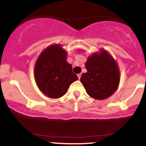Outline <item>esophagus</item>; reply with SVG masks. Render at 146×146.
Segmentation results:
<instances>
[{
    "label": "esophagus",
    "instance_id": "1",
    "mask_svg": "<svg viewBox=\"0 0 146 146\" xmlns=\"http://www.w3.org/2000/svg\"><path fill=\"white\" fill-rule=\"evenodd\" d=\"M81 76H82V74H77V76H78V78H79V79H80Z\"/></svg>",
    "mask_w": 146,
    "mask_h": 146
}]
</instances>
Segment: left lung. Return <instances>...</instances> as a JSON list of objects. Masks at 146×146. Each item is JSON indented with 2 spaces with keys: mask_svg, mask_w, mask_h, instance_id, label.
Listing matches in <instances>:
<instances>
[{
  "mask_svg": "<svg viewBox=\"0 0 146 146\" xmlns=\"http://www.w3.org/2000/svg\"><path fill=\"white\" fill-rule=\"evenodd\" d=\"M87 72L82 74L80 81L92 98L103 100L110 97L118 89L120 71L116 60L106 50L89 56L85 63Z\"/></svg>",
  "mask_w": 146,
  "mask_h": 146,
  "instance_id": "1",
  "label": "left lung"
}]
</instances>
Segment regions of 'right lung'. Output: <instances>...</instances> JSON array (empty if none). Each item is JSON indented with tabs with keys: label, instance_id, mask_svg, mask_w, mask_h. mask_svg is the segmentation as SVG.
Wrapping results in <instances>:
<instances>
[{
	"label": "right lung",
	"instance_id": "right-lung-1",
	"mask_svg": "<svg viewBox=\"0 0 146 146\" xmlns=\"http://www.w3.org/2000/svg\"><path fill=\"white\" fill-rule=\"evenodd\" d=\"M67 52L61 44L46 47L37 57L34 76L37 87L47 97L58 99L67 93L72 83L78 79L72 66L67 62Z\"/></svg>",
	"mask_w": 146,
	"mask_h": 146
}]
</instances>
